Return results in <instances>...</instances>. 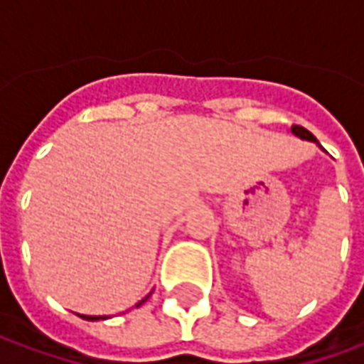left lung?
Masks as SVG:
<instances>
[{
  "mask_svg": "<svg viewBox=\"0 0 364 364\" xmlns=\"http://www.w3.org/2000/svg\"><path fill=\"white\" fill-rule=\"evenodd\" d=\"M291 132H293L294 135H299V137H302V139H309V141H316V137L310 134L306 127L296 126V124H293V126H291Z\"/></svg>",
  "mask_w": 364,
  "mask_h": 364,
  "instance_id": "1",
  "label": "left lung"
}]
</instances>
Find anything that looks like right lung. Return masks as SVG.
Listing matches in <instances>:
<instances>
[{
  "instance_id": "right-lung-1",
  "label": "right lung",
  "mask_w": 364,
  "mask_h": 364,
  "mask_svg": "<svg viewBox=\"0 0 364 364\" xmlns=\"http://www.w3.org/2000/svg\"><path fill=\"white\" fill-rule=\"evenodd\" d=\"M143 301H145V299H143ZM141 302H139V304H141ZM139 304H137V306H139ZM83 318L85 320H102V316H83Z\"/></svg>"
}]
</instances>
